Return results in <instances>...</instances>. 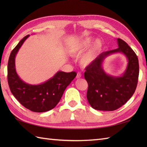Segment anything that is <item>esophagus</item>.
I'll return each mask as SVG.
<instances>
[{"label": "esophagus", "instance_id": "1", "mask_svg": "<svg viewBox=\"0 0 147 147\" xmlns=\"http://www.w3.org/2000/svg\"><path fill=\"white\" fill-rule=\"evenodd\" d=\"M82 78V74H81L80 73H78L77 76H76V78Z\"/></svg>", "mask_w": 147, "mask_h": 147}]
</instances>
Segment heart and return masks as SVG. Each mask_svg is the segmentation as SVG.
Wrapping results in <instances>:
<instances>
[{"label": "heart", "instance_id": "heart-1", "mask_svg": "<svg viewBox=\"0 0 147 147\" xmlns=\"http://www.w3.org/2000/svg\"><path fill=\"white\" fill-rule=\"evenodd\" d=\"M93 42L92 37H86L80 39L74 43L70 48V52L73 55L78 56L89 48ZM102 47V42L101 40L96 39L93 43L92 47L84 54L80 59V64L83 66L87 67L92 64L95 62L97 53Z\"/></svg>", "mask_w": 147, "mask_h": 147}]
</instances>
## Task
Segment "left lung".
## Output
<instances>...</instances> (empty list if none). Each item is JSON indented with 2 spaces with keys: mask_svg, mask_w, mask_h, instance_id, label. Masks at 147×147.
<instances>
[{
  "mask_svg": "<svg viewBox=\"0 0 147 147\" xmlns=\"http://www.w3.org/2000/svg\"><path fill=\"white\" fill-rule=\"evenodd\" d=\"M118 48L102 52L92 64L86 67L85 78L88 82L87 100L95 110L112 111L121 107L131 97L136 88L139 76L138 59L132 49L120 38ZM116 53L125 55L128 64L121 76H110L102 64L108 56Z\"/></svg>",
  "mask_w": 147,
  "mask_h": 147,
  "instance_id": "8db88e82",
  "label": "left lung"
}]
</instances>
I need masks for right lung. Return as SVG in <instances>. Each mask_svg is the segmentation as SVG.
I'll use <instances>...</instances> for the list:
<instances>
[{"mask_svg": "<svg viewBox=\"0 0 147 147\" xmlns=\"http://www.w3.org/2000/svg\"><path fill=\"white\" fill-rule=\"evenodd\" d=\"M30 35L24 36L12 50L7 64V80L11 92L24 107L35 112H44L54 109L65 89L76 77V72L59 71L51 78L38 85H31L22 80L16 70L15 58L19 49Z\"/></svg>", "mask_w": 147, "mask_h": 147, "instance_id": "right-lung-1", "label": "right lung"}]
</instances>
